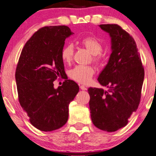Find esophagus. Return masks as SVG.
<instances>
[{
  "label": "esophagus",
  "mask_w": 156,
  "mask_h": 156,
  "mask_svg": "<svg viewBox=\"0 0 156 156\" xmlns=\"http://www.w3.org/2000/svg\"><path fill=\"white\" fill-rule=\"evenodd\" d=\"M80 88L81 90H87V88L85 86H83V85H81V86H80Z\"/></svg>",
  "instance_id": "34e87169"
}]
</instances>
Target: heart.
<instances>
[{"mask_svg": "<svg viewBox=\"0 0 156 156\" xmlns=\"http://www.w3.org/2000/svg\"><path fill=\"white\" fill-rule=\"evenodd\" d=\"M80 43L86 48L92 55H94V61L100 63L103 58L100 53L103 51V46L101 42L96 38L93 36L86 37L80 41ZM74 48L72 44H68L61 50V58L64 63H69L72 61L73 57ZM95 73L94 68L91 66L79 65L73 68L70 71V78L79 82L86 84L90 81L92 76Z\"/></svg>", "mask_w": 156, "mask_h": 156, "instance_id": "1", "label": "heart"}]
</instances>
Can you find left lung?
<instances>
[{
  "mask_svg": "<svg viewBox=\"0 0 156 156\" xmlns=\"http://www.w3.org/2000/svg\"><path fill=\"white\" fill-rule=\"evenodd\" d=\"M109 34L111 54L98 80L108 90L89 88V107L95 127L114 132L128 123L140 103L144 68L134 39L116 24L100 25Z\"/></svg>",
  "mask_w": 156,
  "mask_h": 156,
  "instance_id": "8db88e82",
  "label": "left lung"
}]
</instances>
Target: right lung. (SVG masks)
<instances>
[{"label":"right lung","instance_id":"add662e5","mask_svg":"<svg viewBox=\"0 0 156 156\" xmlns=\"http://www.w3.org/2000/svg\"><path fill=\"white\" fill-rule=\"evenodd\" d=\"M73 34L66 26H45L27 41L16 70L18 100L30 123L42 131L61 128L68 119V105L79 91L78 85L66 80L54 88L53 81L65 74L61 50Z\"/></svg>","mask_w":156,"mask_h":156}]
</instances>
